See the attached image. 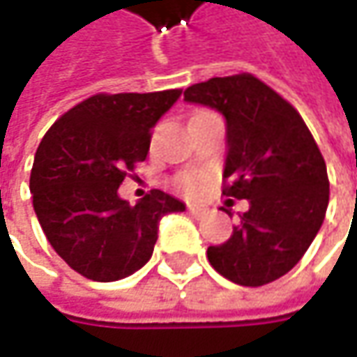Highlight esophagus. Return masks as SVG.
Returning a JSON list of instances; mask_svg holds the SVG:
<instances>
[{"label": "esophagus", "mask_w": 357, "mask_h": 357, "mask_svg": "<svg viewBox=\"0 0 357 357\" xmlns=\"http://www.w3.org/2000/svg\"><path fill=\"white\" fill-rule=\"evenodd\" d=\"M190 213L195 215V218H202V215H206V208H202V206H190Z\"/></svg>", "instance_id": "obj_1"}]
</instances>
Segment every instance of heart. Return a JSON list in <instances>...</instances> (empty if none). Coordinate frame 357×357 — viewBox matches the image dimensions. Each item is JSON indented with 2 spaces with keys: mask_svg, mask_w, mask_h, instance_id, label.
<instances>
[{
  "mask_svg": "<svg viewBox=\"0 0 357 357\" xmlns=\"http://www.w3.org/2000/svg\"><path fill=\"white\" fill-rule=\"evenodd\" d=\"M179 185H181L185 192H195L197 185H199V181H197L195 176H183V178L179 179Z\"/></svg>",
  "mask_w": 357,
  "mask_h": 357,
  "instance_id": "obj_1",
  "label": "heart"
}]
</instances>
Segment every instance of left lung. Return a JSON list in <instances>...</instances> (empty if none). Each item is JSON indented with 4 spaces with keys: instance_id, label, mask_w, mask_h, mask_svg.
<instances>
[{
    "instance_id": "obj_1",
    "label": "left lung",
    "mask_w": 357,
    "mask_h": 357,
    "mask_svg": "<svg viewBox=\"0 0 357 357\" xmlns=\"http://www.w3.org/2000/svg\"><path fill=\"white\" fill-rule=\"evenodd\" d=\"M183 100L224 116V194L250 204L231 238L209 245V264L240 286L286 275L318 236L330 202L326 162L307 126L250 73L195 84Z\"/></svg>"
}]
</instances>
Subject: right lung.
<instances>
[{"label": "right lung", "mask_w": 357, "mask_h": 357, "mask_svg": "<svg viewBox=\"0 0 357 357\" xmlns=\"http://www.w3.org/2000/svg\"><path fill=\"white\" fill-rule=\"evenodd\" d=\"M179 89L100 93L77 103L43 135L29 178L39 225L57 256L93 282H116L144 268L160 220L185 204L151 190L135 206L117 188L149 151L151 128Z\"/></svg>", "instance_id": "1"}]
</instances>
